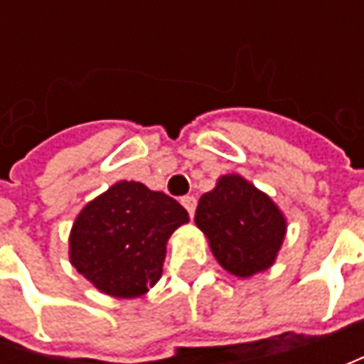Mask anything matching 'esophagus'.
<instances>
[{"mask_svg": "<svg viewBox=\"0 0 364 364\" xmlns=\"http://www.w3.org/2000/svg\"><path fill=\"white\" fill-rule=\"evenodd\" d=\"M180 203H182V206L188 210V215L192 217V215H194V210H196V198H194V196H184Z\"/></svg>", "mask_w": 364, "mask_h": 364, "instance_id": "1", "label": "esophagus"}]
</instances>
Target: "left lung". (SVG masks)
Wrapping results in <instances>:
<instances>
[{"mask_svg": "<svg viewBox=\"0 0 364 364\" xmlns=\"http://www.w3.org/2000/svg\"><path fill=\"white\" fill-rule=\"evenodd\" d=\"M194 223L218 265L241 279L272 267L287 232L282 208L239 174L220 176L200 196Z\"/></svg>", "mask_w": 364, "mask_h": 364, "instance_id": "obj_1", "label": "left lung"}]
</instances>
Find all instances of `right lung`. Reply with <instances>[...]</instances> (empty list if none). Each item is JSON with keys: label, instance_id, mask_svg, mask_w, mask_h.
<instances>
[{"label": "right lung", "instance_id": "1", "mask_svg": "<svg viewBox=\"0 0 364 364\" xmlns=\"http://www.w3.org/2000/svg\"><path fill=\"white\" fill-rule=\"evenodd\" d=\"M188 220L168 194L121 180L78 213L68 259L101 294L139 298L160 282L168 239Z\"/></svg>", "mask_w": 364, "mask_h": 364}]
</instances>
